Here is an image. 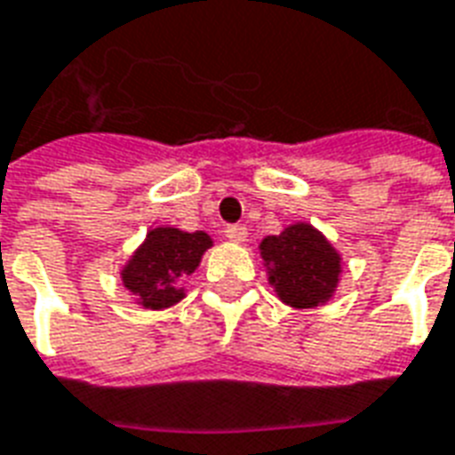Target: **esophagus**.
Listing matches in <instances>:
<instances>
[{
    "label": "esophagus",
    "instance_id": "obj_1",
    "mask_svg": "<svg viewBox=\"0 0 455 455\" xmlns=\"http://www.w3.org/2000/svg\"><path fill=\"white\" fill-rule=\"evenodd\" d=\"M224 234H227L228 241L241 243V241H245V236H248V228H245L243 224H228V227L224 228Z\"/></svg>",
    "mask_w": 455,
    "mask_h": 455
}]
</instances>
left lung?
Masks as SVG:
<instances>
[{"instance_id": "8db88e82", "label": "left lung", "mask_w": 455, "mask_h": 455, "mask_svg": "<svg viewBox=\"0 0 455 455\" xmlns=\"http://www.w3.org/2000/svg\"><path fill=\"white\" fill-rule=\"evenodd\" d=\"M260 255L277 296L294 308L325 304L338 287V251L311 224H291L279 236L262 238Z\"/></svg>"}]
</instances>
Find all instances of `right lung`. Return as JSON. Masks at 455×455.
I'll return each mask as SVG.
<instances>
[{
    "label": "right lung",
    "mask_w": 455,
    "mask_h": 455,
    "mask_svg": "<svg viewBox=\"0 0 455 455\" xmlns=\"http://www.w3.org/2000/svg\"><path fill=\"white\" fill-rule=\"evenodd\" d=\"M212 245L204 231H180L173 227L151 228L137 253L123 267V284L144 308H168L185 296L180 287L197 270L202 253Z\"/></svg>",
    "instance_id": "obj_1"
}]
</instances>
